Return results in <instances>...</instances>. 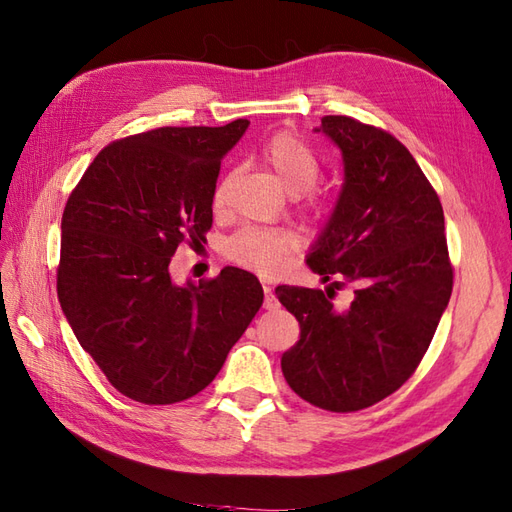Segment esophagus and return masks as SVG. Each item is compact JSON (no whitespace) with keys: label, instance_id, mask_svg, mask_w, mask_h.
Returning <instances> with one entry per match:
<instances>
[{"label":"esophagus","instance_id":"34e87169","mask_svg":"<svg viewBox=\"0 0 512 512\" xmlns=\"http://www.w3.org/2000/svg\"><path fill=\"white\" fill-rule=\"evenodd\" d=\"M263 291H265V308L267 310H276L280 306L276 293H273L271 286H263Z\"/></svg>","mask_w":512,"mask_h":512}]
</instances>
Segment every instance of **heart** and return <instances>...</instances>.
Returning a JSON list of instances; mask_svg holds the SVG:
<instances>
[{
    "label": "heart",
    "mask_w": 512,
    "mask_h": 512,
    "mask_svg": "<svg viewBox=\"0 0 512 512\" xmlns=\"http://www.w3.org/2000/svg\"><path fill=\"white\" fill-rule=\"evenodd\" d=\"M265 162L291 195H302L315 186L319 178V160L313 149L289 132L273 134L263 149ZM228 182H223L215 193V206L226 202ZM299 239L286 228H252L243 230L230 239L226 254L236 265L271 276L282 269L284 258L297 247Z\"/></svg>",
    "instance_id": "heart-1"
}]
</instances>
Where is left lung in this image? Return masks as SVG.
I'll return each instance as SVG.
<instances>
[{
	"label": "left lung",
	"mask_w": 512,
	"mask_h": 512,
	"mask_svg": "<svg viewBox=\"0 0 512 512\" xmlns=\"http://www.w3.org/2000/svg\"><path fill=\"white\" fill-rule=\"evenodd\" d=\"M339 147L343 186L308 265L328 282L354 284L339 310L326 293L278 286L299 321V341L282 354V373L302 400L332 413L373 406L413 376L452 295L439 195L417 160L389 132L352 117H323Z\"/></svg>",
	"instance_id": "left-lung-1"
}]
</instances>
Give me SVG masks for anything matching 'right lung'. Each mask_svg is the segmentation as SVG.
Segmentation results:
<instances>
[{
    "label": "right lung",
    "instance_id": "obj_1",
    "mask_svg": "<svg viewBox=\"0 0 512 512\" xmlns=\"http://www.w3.org/2000/svg\"><path fill=\"white\" fill-rule=\"evenodd\" d=\"M249 126L158 128L104 147L62 213L58 299L76 339L130 400L176 404L215 380L263 306L254 273L176 284L171 256L213 226L221 158Z\"/></svg>",
    "mask_w": 512,
    "mask_h": 512
}]
</instances>
